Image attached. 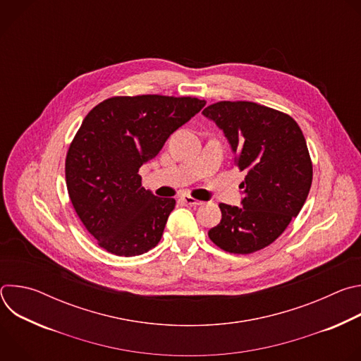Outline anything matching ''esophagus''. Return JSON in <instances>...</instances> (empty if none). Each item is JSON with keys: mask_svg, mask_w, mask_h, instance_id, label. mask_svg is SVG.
Masks as SVG:
<instances>
[{"mask_svg": "<svg viewBox=\"0 0 361 361\" xmlns=\"http://www.w3.org/2000/svg\"><path fill=\"white\" fill-rule=\"evenodd\" d=\"M180 200H181L184 204H188V205H201V204H202V201L195 200V198L191 197V195H181Z\"/></svg>", "mask_w": 361, "mask_h": 361, "instance_id": "esophagus-1", "label": "esophagus"}]
</instances>
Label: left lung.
<instances>
[{
  "instance_id": "8db88e82",
  "label": "left lung",
  "mask_w": 361,
  "mask_h": 361,
  "mask_svg": "<svg viewBox=\"0 0 361 361\" xmlns=\"http://www.w3.org/2000/svg\"><path fill=\"white\" fill-rule=\"evenodd\" d=\"M202 114L224 131L245 173L243 207L220 202L221 221L209 237L227 252L259 251L284 233L310 191L313 163L302 131L288 114L251 101H219Z\"/></svg>"
}]
</instances>
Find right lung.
Returning a JSON list of instances; mask_svg holds the SVG:
<instances>
[{
	"instance_id": "add662e5",
	"label": "right lung",
	"mask_w": 361,
	"mask_h": 361,
	"mask_svg": "<svg viewBox=\"0 0 361 361\" xmlns=\"http://www.w3.org/2000/svg\"><path fill=\"white\" fill-rule=\"evenodd\" d=\"M204 106L195 97L117 95L85 116L67 151L66 181L77 216L101 248L133 257L159 244L176 200L147 191L138 170Z\"/></svg>"
}]
</instances>
